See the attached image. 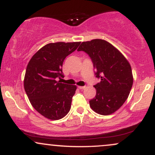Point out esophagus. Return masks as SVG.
I'll return each instance as SVG.
<instances>
[{"mask_svg": "<svg viewBox=\"0 0 155 155\" xmlns=\"http://www.w3.org/2000/svg\"><path fill=\"white\" fill-rule=\"evenodd\" d=\"M79 88L80 89V90H84V89L86 88V87H85V86H79Z\"/></svg>", "mask_w": 155, "mask_h": 155, "instance_id": "obj_1", "label": "esophagus"}]
</instances>
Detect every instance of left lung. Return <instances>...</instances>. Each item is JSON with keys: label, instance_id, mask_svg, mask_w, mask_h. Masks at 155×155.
Returning a JSON list of instances; mask_svg holds the SVG:
<instances>
[{"label": "left lung", "instance_id": "8db88e82", "mask_svg": "<svg viewBox=\"0 0 155 155\" xmlns=\"http://www.w3.org/2000/svg\"><path fill=\"white\" fill-rule=\"evenodd\" d=\"M77 51L89 54L101 81L95 85L96 95L90 101L94 111L109 115L120 108L132 88L133 76L128 60L111 44L103 39L84 41Z\"/></svg>", "mask_w": 155, "mask_h": 155}]
</instances>
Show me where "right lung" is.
<instances>
[{
	"mask_svg": "<svg viewBox=\"0 0 155 155\" xmlns=\"http://www.w3.org/2000/svg\"><path fill=\"white\" fill-rule=\"evenodd\" d=\"M81 42L47 44L31 58L27 66L24 88L33 107L51 120L63 118L71 106L76 85L57 81L63 78V63L65 58Z\"/></svg>",
	"mask_w": 155,
	"mask_h": 155,
	"instance_id": "1",
	"label": "right lung"
}]
</instances>
